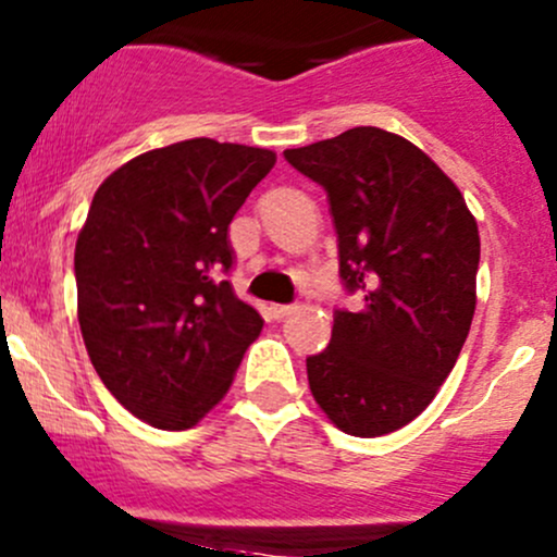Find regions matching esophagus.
<instances>
[{
	"mask_svg": "<svg viewBox=\"0 0 557 557\" xmlns=\"http://www.w3.org/2000/svg\"><path fill=\"white\" fill-rule=\"evenodd\" d=\"M293 311H296L293 304H272V307H269V314H272L274 320H285V317L293 314Z\"/></svg>",
	"mask_w": 557,
	"mask_h": 557,
	"instance_id": "obj_1",
	"label": "esophagus"
}]
</instances>
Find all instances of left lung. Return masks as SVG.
I'll use <instances>...</instances> for the list:
<instances>
[{
  "instance_id": "obj_1",
  "label": "left lung",
  "mask_w": 557,
  "mask_h": 557,
  "mask_svg": "<svg viewBox=\"0 0 557 557\" xmlns=\"http://www.w3.org/2000/svg\"><path fill=\"white\" fill-rule=\"evenodd\" d=\"M327 193L338 274L359 311H333L309 388L348 436L396 431L431 405L468 338L481 243L455 182L405 137L357 126L285 150Z\"/></svg>"
}]
</instances>
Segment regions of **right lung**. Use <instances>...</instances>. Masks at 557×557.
Wrapping results in <instances>:
<instances>
[{
  "mask_svg": "<svg viewBox=\"0 0 557 557\" xmlns=\"http://www.w3.org/2000/svg\"><path fill=\"white\" fill-rule=\"evenodd\" d=\"M274 152L198 137L143 152L102 182L78 232V325L134 418L185 431L227 394L264 327L230 283V224Z\"/></svg>",
  "mask_w": 557,
  "mask_h": 557,
  "instance_id": "add662e5",
  "label": "right lung"
}]
</instances>
